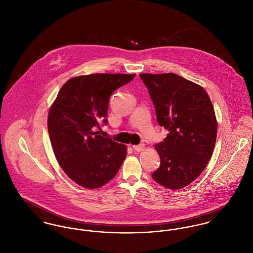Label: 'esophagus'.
Returning a JSON list of instances; mask_svg holds the SVG:
<instances>
[{"label":"esophagus","instance_id":"esophagus-1","mask_svg":"<svg viewBox=\"0 0 253 253\" xmlns=\"http://www.w3.org/2000/svg\"><path fill=\"white\" fill-rule=\"evenodd\" d=\"M144 144L143 143H140V144H137V145H134L133 146V148H134V150L135 151H137V152H140V151H142V150H144Z\"/></svg>","mask_w":253,"mask_h":253}]
</instances>
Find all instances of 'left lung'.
I'll return each instance as SVG.
<instances>
[{
	"instance_id": "left-lung-1",
	"label": "left lung",
	"mask_w": 253,
	"mask_h": 253,
	"mask_svg": "<svg viewBox=\"0 0 253 253\" xmlns=\"http://www.w3.org/2000/svg\"><path fill=\"white\" fill-rule=\"evenodd\" d=\"M139 77L155 106L159 125L169 131L156 144L161 166L152 178L167 189H182L202 173L214 152V107L202 86L174 73Z\"/></svg>"
}]
</instances>
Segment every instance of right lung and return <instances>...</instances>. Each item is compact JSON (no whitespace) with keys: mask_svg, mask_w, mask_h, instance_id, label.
<instances>
[{"mask_svg":"<svg viewBox=\"0 0 253 253\" xmlns=\"http://www.w3.org/2000/svg\"><path fill=\"white\" fill-rule=\"evenodd\" d=\"M135 74H90L68 80L48 115V132L60 168L80 186L97 189L120 169L127 147L95 132L108 123L109 99Z\"/></svg>","mask_w":253,"mask_h":253,"instance_id":"right-lung-1","label":"right lung"}]
</instances>
